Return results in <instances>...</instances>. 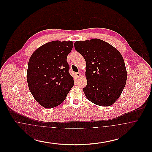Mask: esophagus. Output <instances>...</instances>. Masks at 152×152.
Segmentation results:
<instances>
[{"mask_svg": "<svg viewBox=\"0 0 152 152\" xmlns=\"http://www.w3.org/2000/svg\"><path fill=\"white\" fill-rule=\"evenodd\" d=\"M76 77H77V78H79V77H80L81 76V73H76Z\"/></svg>", "mask_w": 152, "mask_h": 152, "instance_id": "obj_1", "label": "esophagus"}]
</instances>
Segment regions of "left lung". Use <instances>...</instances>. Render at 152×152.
<instances>
[{"mask_svg": "<svg viewBox=\"0 0 152 152\" xmlns=\"http://www.w3.org/2000/svg\"><path fill=\"white\" fill-rule=\"evenodd\" d=\"M74 45L86 61L87 84L83 91L87 99L102 107L113 104L120 97L127 79L121 54L99 39L77 41Z\"/></svg>", "mask_w": 152, "mask_h": 152, "instance_id": "left-lung-1", "label": "left lung"}]
</instances>
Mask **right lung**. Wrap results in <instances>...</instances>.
I'll return each mask as SVG.
<instances>
[{
  "mask_svg": "<svg viewBox=\"0 0 152 152\" xmlns=\"http://www.w3.org/2000/svg\"><path fill=\"white\" fill-rule=\"evenodd\" d=\"M73 45L72 41H52L38 48L30 57L27 74L29 91L45 108L61 104L74 85L66 61Z\"/></svg>",
  "mask_w": 152,
  "mask_h": 152,
  "instance_id": "add662e5",
  "label": "right lung"
}]
</instances>
